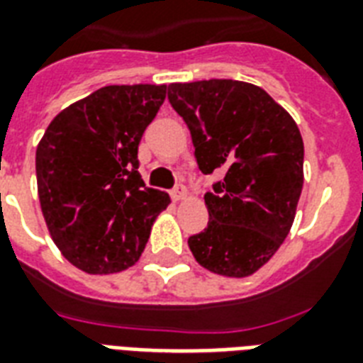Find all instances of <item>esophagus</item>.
<instances>
[{
    "label": "esophagus",
    "mask_w": 363,
    "mask_h": 363,
    "mask_svg": "<svg viewBox=\"0 0 363 363\" xmlns=\"http://www.w3.org/2000/svg\"><path fill=\"white\" fill-rule=\"evenodd\" d=\"M184 196H186V188H184V184H177V186L171 190V198L175 199V201L182 199Z\"/></svg>",
    "instance_id": "esophagus-1"
}]
</instances>
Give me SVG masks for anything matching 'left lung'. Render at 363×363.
<instances>
[{
	"instance_id": "obj_1",
	"label": "left lung",
	"mask_w": 363,
	"mask_h": 363,
	"mask_svg": "<svg viewBox=\"0 0 363 363\" xmlns=\"http://www.w3.org/2000/svg\"><path fill=\"white\" fill-rule=\"evenodd\" d=\"M167 99L192 133L201 173L220 177L205 194L209 224L188 247L213 273L252 275L296 216L303 188L298 125L265 90L232 79L169 84Z\"/></svg>"
}]
</instances>
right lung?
<instances>
[{
	"instance_id": "right-lung-1",
	"label": "right lung",
	"mask_w": 363,
	"mask_h": 363,
	"mask_svg": "<svg viewBox=\"0 0 363 363\" xmlns=\"http://www.w3.org/2000/svg\"><path fill=\"white\" fill-rule=\"evenodd\" d=\"M164 99L165 84L105 86L48 124L35 154L37 192L52 241L79 269L131 267L169 203L145 186L137 158Z\"/></svg>"
}]
</instances>
